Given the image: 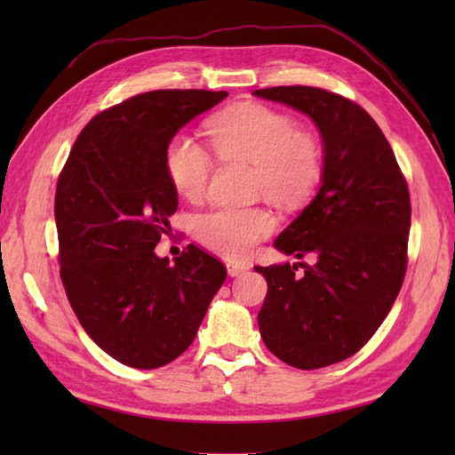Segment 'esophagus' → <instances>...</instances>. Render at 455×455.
<instances>
[{
	"label": "esophagus",
	"mask_w": 455,
	"mask_h": 455,
	"mask_svg": "<svg viewBox=\"0 0 455 455\" xmlns=\"http://www.w3.org/2000/svg\"><path fill=\"white\" fill-rule=\"evenodd\" d=\"M227 269H228L230 277H238V275H243V274L248 272V267L244 264H235V262H228Z\"/></svg>",
	"instance_id": "esophagus-1"
}]
</instances>
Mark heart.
<instances>
[{
    "instance_id": "heart-1",
    "label": "heart",
    "mask_w": 455,
    "mask_h": 455,
    "mask_svg": "<svg viewBox=\"0 0 455 455\" xmlns=\"http://www.w3.org/2000/svg\"><path fill=\"white\" fill-rule=\"evenodd\" d=\"M209 140L217 158L252 164L254 193L279 205H301L323 178L321 139L313 131L297 129L291 115L262 103H243L220 113L209 124ZM164 164L181 197L197 201L205 196L212 160L197 140L173 134ZM275 225L274 212L266 207H222L196 219V235L211 252L246 259L258 243L274 233Z\"/></svg>"
}]
</instances>
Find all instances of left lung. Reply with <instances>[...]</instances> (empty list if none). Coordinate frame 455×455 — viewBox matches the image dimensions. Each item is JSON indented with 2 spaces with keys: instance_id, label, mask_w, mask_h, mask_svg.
<instances>
[{
  "instance_id": "obj_1",
  "label": "left lung",
  "mask_w": 455,
  "mask_h": 455,
  "mask_svg": "<svg viewBox=\"0 0 455 455\" xmlns=\"http://www.w3.org/2000/svg\"><path fill=\"white\" fill-rule=\"evenodd\" d=\"M254 95L308 115L324 142L323 186L275 248L313 264L256 266L267 295L258 315L267 350L299 370L354 355L397 299L411 228L409 186L371 115L340 93L277 85Z\"/></svg>"
}]
</instances>
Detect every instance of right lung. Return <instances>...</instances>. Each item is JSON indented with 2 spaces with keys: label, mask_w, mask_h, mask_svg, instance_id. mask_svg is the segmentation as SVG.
Instances as JSON below:
<instances>
[{
  "label": "right lung",
  "mask_w": 455,
  "mask_h": 455,
  "mask_svg": "<svg viewBox=\"0 0 455 455\" xmlns=\"http://www.w3.org/2000/svg\"><path fill=\"white\" fill-rule=\"evenodd\" d=\"M227 95L156 90L113 105L85 124L58 176L66 297L92 340L124 365L154 370L186 352L227 279L222 262L193 244L176 264L154 254L178 209L168 142Z\"/></svg>",
  "instance_id": "obj_1"
}]
</instances>
